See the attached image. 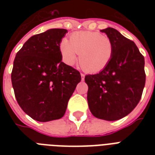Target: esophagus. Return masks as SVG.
<instances>
[{
  "instance_id": "34e87169",
  "label": "esophagus",
  "mask_w": 155,
  "mask_h": 155,
  "mask_svg": "<svg viewBox=\"0 0 155 155\" xmlns=\"http://www.w3.org/2000/svg\"><path fill=\"white\" fill-rule=\"evenodd\" d=\"M81 78H82V80H84V74L81 73Z\"/></svg>"
}]
</instances>
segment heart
Wrapping results in <instances>:
<instances>
[{
  "instance_id": "obj_1",
  "label": "heart",
  "mask_w": 155,
  "mask_h": 155,
  "mask_svg": "<svg viewBox=\"0 0 155 155\" xmlns=\"http://www.w3.org/2000/svg\"><path fill=\"white\" fill-rule=\"evenodd\" d=\"M60 51L68 65H73L80 54L79 63L83 70L97 72L110 62L114 47L108 36L98 32L81 31L71 35L70 42L63 39L60 43Z\"/></svg>"
}]
</instances>
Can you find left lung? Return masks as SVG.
<instances>
[{"instance_id": "left-lung-1", "label": "left lung", "mask_w": 155, "mask_h": 155, "mask_svg": "<svg viewBox=\"0 0 155 155\" xmlns=\"http://www.w3.org/2000/svg\"><path fill=\"white\" fill-rule=\"evenodd\" d=\"M101 31L113 42V57L101 71L87 75L84 80L92 115L112 121L127 116L140 101L146 83L145 60L134 42L119 31L111 27Z\"/></svg>"}]
</instances>
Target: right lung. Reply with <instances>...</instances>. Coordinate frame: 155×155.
<instances>
[{
  "mask_svg": "<svg viewBox=\"0 0 155 155\" xmlns=\"http://www.w3.org/2000/svg\"><path fill=\"white\" fill-rule=\"evenodd\" d=\"M68 30L51 29L25 42L13 61L11 80L18 104L34 120L63 117L81 80L76 69L62 62L60 43Z\"/></svg>",
  "mask_w": 155,
  "mask_h": 155,
  "instance_id": "add662e5",
  "label": "right lung"
}]
</instances>
